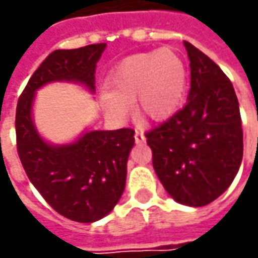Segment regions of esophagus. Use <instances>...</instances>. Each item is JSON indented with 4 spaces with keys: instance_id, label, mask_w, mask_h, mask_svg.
I'll list each match as a JSON object with an SVG mask.
<instances>
[{
    "instance_id": "1",
    "label": "esophagus",
    "mask_w": 258,
    "mask_h": 258,
    "mask_svg": "<svg viewBox=\"0 0 258 258\" xmlns=\"http://www.w3.org/2000/svg\"><path fill=\"white\" fill-rule=\"evenodd\" d=\"M135 141H136V144H144L145 141H146L144 132H141V131H136V132H135Z\"/></svg>"
}]
</instances>
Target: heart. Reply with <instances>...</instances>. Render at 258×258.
<instances>
[{
    "label": "heart",
    "mask_w": 258,
    "mask_h": 258,
    "mask_svg": "<svg viewBox=\"0 0 258 258\" xmlns=\"http://www.w3.org/2000/svg\"><path fill=\"white\" fill-rule=\"evenodd\" d=\"M188 86V70L172 48H159L122 60L107 77L102 104L109 116L122 120L136 106L148 120H165L181 106Z\"/></svg>",
    "instance_id": "1"
}]
</instances>
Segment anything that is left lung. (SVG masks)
Wrapping results in <instances>:
<instances>
[{
  "mask_svg": "<svg viewBox=\"0 0 258 258\" xmlns=\"http://www.w3.org/2000/svg\"><path fill=\"white\" fill-rule=\"evenodd\" d=\"M183 45L191 67L188 102L145 136L166 192L176 203L204 207L217 200L238 172L241 116L230 79L191 43Z\"/></svg>",
  "mask_w": 258,
  "mask_h": 258,
  "instance_id": "1",
  "label": "left lung"
}]
</instances>
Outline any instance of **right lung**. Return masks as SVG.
<instances>
[{"label": "right lung", "instance_id": "add662e5", "mask_svg": "<svg viewBox=\"0 0 258 258\" xmlns=\"http://www.w3.org/2000/svg\"><path fill=\"white\" fill-rule=\"evenodd\" d=\"M104 47L100 43L50 53L17 103V151L28 179L53 210L77 223L103 218L120 200L135 131H92L75 144L54 146L37 134L31 106L35 90L50 82H79L94 92L96 63Z\"/></svg>", "mask_w": 258, "mask_h": 258}]
</instances>
